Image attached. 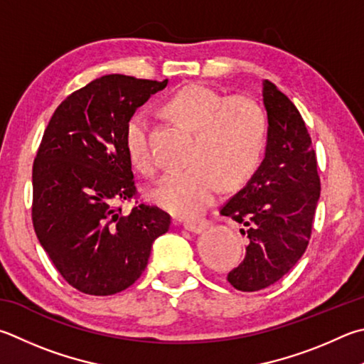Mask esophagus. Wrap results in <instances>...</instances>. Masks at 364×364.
Masks as SVG:
<instances>
[{
    "mask_svg": "<svg viewBox=\"0 0 364 364\" xmlns=\"http://www.w3.org/2000/svg\"><path fill=\"white\" fill-rule=\"evenodd\" d=\"M184 229L189 230V232L193 234H202L203 230H207L210 223L207 220H197V221H186L183 224Z\"/></svg>",
    "mask_w": 364,
    "mask_h": 364,
    "instance_id": "1",
    "label": "esophagus"
}]
</instances>
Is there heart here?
<instances>
[{"label": "heart", "instance_id": "1", "mask_svg": "<svg viewBox=\"0 0 364 364\" xmlns=\"http://www.w3.org/2000/svg\"><path fill=\"white\" fill-rule=\"evenodd\" d=\"M167 108L197 132V138L189 156L191 167L165 175L153 199L171 215L194 218L215 202L223 184L240 186L256 170L266 146L267 117L253 98L226 97L202 84L178 90ZM124 144L138 170L156 173L159 164L149 144L146 114L135 113L129 119Z\"/></svg>", "mask_w": 364, "mask_h": 364}]
</instances>
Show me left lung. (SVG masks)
Listing matches in <instances>:
<instances>
[{
	"mask_svg": "<svg viewBox=\"0 0 364 364\" xmlns=\"http://www.w3.org/2000/svg\"><path fill=\"white\" fill-rule=\"evenodd\" d=\"M267 113L264 159L239 193L224 203L223 216L243 224L250 243L228 282L257 291L285 277L309 245L320 199L312 140L294 103L274 82L262 81Z\"/></svg>",
	"mask_w": 364,
	"mask_h": 364,
	"instance_id": "left-lung-1",
	"label": "left lung"
}]
</instances>
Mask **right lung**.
I'll return each mask as SVG.
<instances>
[{
  "instance_id": "1",
  "label": "right lung",
  "mask_w": 364,
  "mask_h": 364,
  "mask_svg": "<svg viewBox=\"0 0 364 364\" xmlns=\"http://www.w3.org/2000/svg\"><path fill=\"white\" fill-rule=\"evenodd\" d=\"M167 82L102 76L65 98L44 130L33 164V226L60 275L85 294L134 285L170 228L157 207L117 208L136 193L125 124Z\"/></svg>"
}]
</instances>
